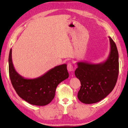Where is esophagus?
Returning <instances> with one entry per match:
<instances>
[{
  "label": "esophagus",
  "mask_w": 128,
  "mask_h": 128,
  "mask_svg": "<svg viewBox=\"0 0 128 128\" xmlns=\"http://www.w3.org/2000/svg\"><path fill=\"white\" fill-rule=\"evenodd\" d=\"M67 69L69 72H72L73 70V66L71 63H68L67 65Z\"/></svg>",
  "instance_id": "esophagus-1"
}]
</instances>
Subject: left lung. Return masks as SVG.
Listing matches in <instances>:
<instances>
[{"mask_svg": "<svg viewBox=\"0 0 128 128\" xmlns=\"http://www.w3.org/2000/svg\"><path fill=\"white\" fill-rule=\"evenodd\" d=\"M110 51L105 62L92 64L88 62H77L75 76L81 82L77 97L82 103L92 104L98 102L111 92L118 74V54L116 45L109 36Z\"/></svg>", "mask_w": 128, "mask_h": 128, "instance_id": "left-lung-1", "label": "left lung"}]
</instances>
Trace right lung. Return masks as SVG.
Segmentation results:
<instances>
[{
    "mask_svg": "<svg viewBox=\"0 0 128 128\" xmlns=\"http://www.w3.org/2000/svg\"><path fill=\"white\" fill-rule=\"evenodd\" d=\"M9 74L13 87L20 98L35 106H46L54 98L57 86L69 77L66 64L50 69L44 74L33 79L25 78L14 68L12 48L9 54Z\"/></svg>",
    "mask_w": 128,
    "mask_h": 128,
    "instance_id": "obj_1",
    "label": "right lung"
}]
</instances>
